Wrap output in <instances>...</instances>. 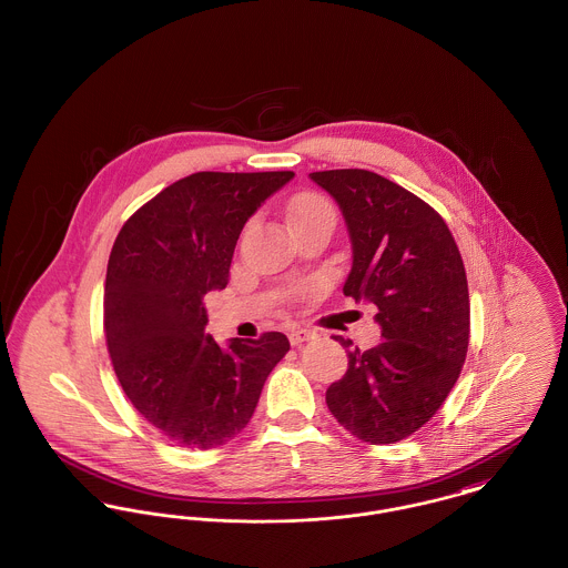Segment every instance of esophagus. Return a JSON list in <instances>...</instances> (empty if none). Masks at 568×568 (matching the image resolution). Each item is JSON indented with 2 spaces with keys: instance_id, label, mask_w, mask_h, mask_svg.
Segmentation results:
<instances>
[{
  "instance_id": "obj_1",
  "label": "esophagus",
  "mask_w": 568,
  "mask_h": 568,
  "mask_svg": "<svg viewBox=\"0 0 568 568\" xmlns=\"http://www.w3.org/2000/svg\"><path fill=\"white\" fill-rule=\"evenodd\" d=\"M310 338H314V332L312 329H306V327H293L291 332H288V341H291V345H302V343H306Z\"/></svg>"
}]
</instances>
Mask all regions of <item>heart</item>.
Listing matches in <instances>:
<instances>
[{"instance_id":"obj_1","label":"heart","mask_w":568,"mask_h":568,"mask_svg":"<svg viewBox=\"0 0 568 568\" xmlns=\"http://www.w3.org/2000/svg\"><path fill=\"white\" fill-rule=\"evenodd\" d=\"M316 214H332L334 216V207L329 206L323 197L310 195V197H302V200L293 202V206L288 210V221H291V225H295V223L310 219V216H316Z\"/></svg>"}]
</instances>
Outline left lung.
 <instances>
[{
	"mask_svg": "<svg viewBox=\"0 0 568 568\" xmlns=\"http://www.w3.org/2000/svg\"><path fill=\"white\" fill-rule=\"evenodd\" d=\"M341 207L352 271L343 293L377 306L382 343L349 352L325 402L356 438L388 445L425 425L454 388L468 349V286L458 245L434 207L364 169L310 173Z\"/></svg>",
	"mask_w": 568,
	"mask_h": 568,
	"instance_id": "obj_1",
	"label": "left lung"
}]
</instances>
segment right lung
Wrapping results in <instances>:
<instances>
[{
	"mask_svg": "<svg viewBox=\"0 0 568 568\" xmlns=\"http://www.w3.org/2000/svg\"><path fill=\"white\" fill-rule=\"evenodd\" d=\"M293 178L193 173L139 207L112 245L103 288L110 361L132 406L180 447L212 449L239 436L291 349L280 332L214 343L204 297L225 288L245 223Z\"/></svg>",
	"mask_w": 568,
	"mask_h": 568,
	"instance_id": "1",
	"label": "right lung"
}]
</instances>
